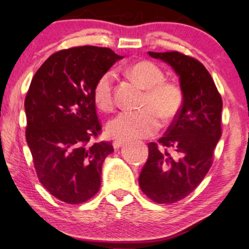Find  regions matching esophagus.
Returning <instances> with one entry per match:
<instances>
[{"label": "esophagus", "mask_w": 249, "mask_h": 249, "mask_svg": "<svg viewBox=\"0 0 249 249\" xmlns=\"http://www.w3.org/2000/svg\"><path fill=\"white\" fill-rule=\"evenodd\" d=\"M125 144L124 141H122V140H116V141L113 142V146L114 149H120L121 146H123Z\"/></svg>", "instance_id": "1"}]
</instances>
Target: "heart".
Here are the masks:
<instances>
[{"instance_id": "obj_1", "label": "heart", "mask_w": 249, "mask_h": 249, "mask_svg": "<svg viewBox=\"0 0 249 249\" xmlns=\"http://www.w3.org/2000/svg\"><path fill=\"white\" fill-rule=\"evenodd\" d=\"M129 78L145 89L142 108L138 111H122L107 124V133L118 140L145 139L155 135L161 126V118L169 121L179 113L184 92L176 82L166 81L164 73L150 61H140L127 69ZM114 80L111 71L104 73L93 87L94 103L100 109L114 106Z\"/></svg>"}]
</instances>
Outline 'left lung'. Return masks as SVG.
I'll list each match as a JSON object with an SVG mask.
<instances>
[{
	"label": "left lung",
	"instance_id": "left-lung-1",
	"mask_svg": "<svg viewBox=\"0 0 249 249\" xmlns=\"http://www.w3.org/2000/svg\"><path fill=\"white\" fill-rule=\"evenodd\" d=\"M149 55L168 63L179 75L184 103L159 144H148L139 184L153 202L171 204L192 193L212 166L221 138L222 99L209 71L196 58L176 51Z\"/></svg>",
	"mask_w": 249,
	"mask_h": 249
}]
</instances>
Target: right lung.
I'll return each mask as SVG.
<instances>
[{
  "mask_svg": "<svg viewBox=\"0 0 249 249\" xmlns=\"http://www.w3.org/2000/svg\"><path fill=\"white\" fill-rule=\"evenodd\" d=\"M121 58L107 47H72L50 56L31 80L26 140L38 179L59 201L80 204L99 191L114 148L91 142L101 133L93 87Z\"/></svg>",
  "mask_w": 249,
  "mask_h": 249,
  "instance_id": "add662e5",
  "label": "right lung"
}]
</instances>
